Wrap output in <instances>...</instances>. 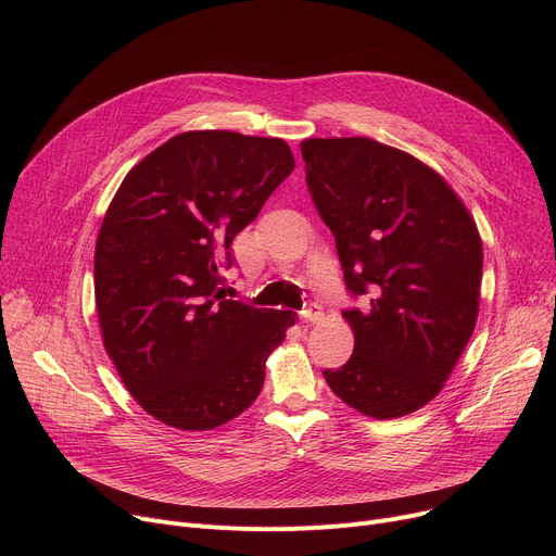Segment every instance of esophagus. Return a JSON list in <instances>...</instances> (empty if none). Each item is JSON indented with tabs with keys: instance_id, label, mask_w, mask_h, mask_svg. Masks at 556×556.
<instances>
[{
	"instance_id": "1",
	"label": "esophagus",
	"mask_w": 556,
	"mask_h": 556,
	"mask_svg": "<svg viewBox=\"0 0 556 556\" xmlns=\"http://www.w3.org/2000/svg\"><path fill=\"white\" fill-rule=\"evenodd\" d=\"M300 317H302V323H306V325H315V323H319V319L325 317V313L319 311V306H317V304H311V306H306V308L300 313Z\"/></svg>"
}]
</instances>
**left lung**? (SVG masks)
<instances>
[{
    "instance_id": "left-lung-1",
    "label": "left lung",
    "mask_w": 556,
    "mask_h": 556,
    "mask_svg": "<svg viewBox=\"0 0 556 556\" xmlns=\"http://www.w3.org/2000/svg\"><path fill=\"white\" fill-rule=\"evenodd\" d=\"M300 149L344 283L369 302L344 313L354 356L323 374L336 396L367 417L417 413L442 392L476 329V220L440 173L394 146L313 137Z\"/></svg>"
}]
</instances>
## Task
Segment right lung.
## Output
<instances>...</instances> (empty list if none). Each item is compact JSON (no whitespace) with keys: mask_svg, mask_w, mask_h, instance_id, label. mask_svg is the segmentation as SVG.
<instances>
[{"mask_svg":"<svg viewBox=\"0 0 556 556\" xmlns=\"http://www.w3.org/2000/svg\"><path fill=\"white\" fill-rule=\"evenodd\" d=\"M295 168L279 137L189 130L135 164L94 250L103 346L146 413L212 430L254 403L293 313L225 300L229 245Z\"/></svg>","mask_w":556,"mask_h":556,"instance_id":"add662e5","label":"right lung"}]
</instances>
